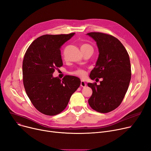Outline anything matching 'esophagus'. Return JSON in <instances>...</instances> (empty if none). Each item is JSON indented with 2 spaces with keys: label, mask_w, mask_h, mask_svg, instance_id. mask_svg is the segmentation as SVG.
Listing matches in <instances>:
<instances>
[{
  "label": "esophagus",
  "mask_w": 151,
  "mask_h": 151,
  "mask_svg": "<svg viewBox=\"0 0 151 151\" xmlns=\"http://www.w3.org/2000/svg\"><path fill=\"white\" fill-rule=\"evenodd\" d=\"M81 86L83 87V88H84V87L86 86V82L84 81L81 80Z\"/></svg>",
  "instance_id": "esophagus-1"
}]
</instances>
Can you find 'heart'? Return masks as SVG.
Wrapping results in <instances>:
<instances>
[{
    "mask_svg": "<svg viewBox=\"0 0 151 151\" xmlns=\"http://www.w3.org/2000/svg\"><path fill=\"white\" fill-rule=\"evenodd\" d=\"M87 46H90L88 45H87V44H84L81 46V47H87ZM73 73L76 75H78L79 76H81V77H84V76L86 75L85 71L83 70H81V69L76 70L75 71H74Z\"/></svg>",
    "mask_w": 151,
    "mask_h": 151,
    "instance_id": "obj_1",
    "label": "heart"
}]
</instances>
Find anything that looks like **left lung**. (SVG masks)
<instances>
[{"label": "left lung", "mask_w": 151, "mask_h": 151, "mask_svg": "<svg viewBox=\"0 0 151 151\" xmlns=\"http://www.w3.org/2000/svg\"><path fill=\"white\" fill-rule=\"evenodd\" d=\"M86 35L96 42L99 52L89 77L103 78L99 85L88 83L92 89L88 103L96 111L109 113L120 105L127 91L131 80L129 55L121 42L112 35L100 32Z\"/></svg>", "instance_id": "1"}]
</instances>
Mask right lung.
<instances>
[{"label":"right lung","mask_w":151,"mask_h":151,"mask_svg":"<svg viewBox=\"0 0 151 151\" xmlns=\"http://www.w3.org/2000/svg\"><path fill=\"white\" fill-rule=\"evenodd\" d=\"M75 34L42 35L31 43L24 55V86L32 104L44 114L61 113L81 84L80 79L74 76H65L61 80L52 75L63 65L60 47Z\"/></svg>","instance_id":"right-lung-1"}]
</instances>
